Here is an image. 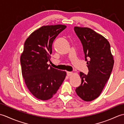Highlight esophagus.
Instances as JSON below:
<instances>
[{"mask_svg": "<svg viewBox=\"0 0 124 124\" xmlns=\"http://www.w3.org/2000/svg\"><path fill=\"white\" fill-rule=\"evenodd\" d=\"M67 75L68 76H71L72 75H73V72H69V71H68V72H67Z\"/></svg>", "mask_w": 124, "mask_h": 124, "instance_id": "1", "label": "esophagus"}]
</instances>
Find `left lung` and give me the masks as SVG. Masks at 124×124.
<instances>
[{"label": "left lung", "instance_id": "8db88e82", "mask_svg": "<svg viewBox=\"0 0 124 124\" xmlns=\"http://www.w3.org/2000/svg\"><path fill=\"white\" fill-rule=\"evenodd\" d=\"M74 30L83 45L88 69L87 75L80 72L81 83L76 92L84 101H91L99 96L109 79L114 57L109 41L103 36L88 28L75 27Z\"/></svg>", "mask_w": 124, "mask_h": 124}]
</instances>
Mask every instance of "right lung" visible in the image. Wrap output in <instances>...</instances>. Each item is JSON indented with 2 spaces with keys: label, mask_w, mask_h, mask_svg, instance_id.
I'll return each mask as SVG.
<instances>
[{
  "label": "right lung",
  "mask_w": 124,
  "mask_h": 124,
  "mask_svg": "<svg viewBox=\"0 0 124 124\" xmlns=\"http://www.w3.org/2000/svg\"><path fill=\"white\" fill-rule=\"evenodd\" d=\"M62 24L43 26L25 40L21 55L22 74L29 90L36 98L50 99L56 93L66 76V72L50 66L52 44L66 28Z\"/></svg>",
  "instance_id": "right-lung-1"
}]
</instances>
